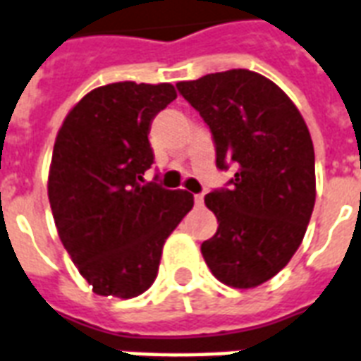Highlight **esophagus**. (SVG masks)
<instances>
[{
  "instance_id": "1",
  "label": "esophagus",
  "mask_w": 361,
  "mask_h": 361,
  "mask_svg": "<svg viewBox=\"0 0 361 361\" xmlns=\"http://www.w3.org/2000/svg\"><path fill=\"white\" fill-rule=\"evenodd\" d=\"M194 202H196V205H202V203H203L202 194H196V196H194Z\"/></svg>"
}]
</instances>
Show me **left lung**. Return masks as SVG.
<instances>
[{
  "instance_id": "left-lung-1",
  "label": "left lung",
  "mask_w": 361,
  "mask_h": 361,
  "mask_svg": "<svg viewBox=\"0 0 361 361\" xmlns=\"http://www.w3.org/2000/svg\"><path fill=\"white\" fill-rule=\"evenodd\" d=\"M211 131L216 167L235 173L205 194L219 228L202 243L216 280L261 286L291 261L316 202L314 146L305 119L276 83L226 70L177 83Z\"/></svg>"
}]
</instances>
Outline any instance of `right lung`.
<instances>
[{
  "mask_svg": "<svg viewBox=\"0 0 361 361\" xmlns=\"http://www.w3.org/2000/svg\"><path fill=\"white\" fill-rule=\"evenodd\" d=\"M177 99L171 83L119 81L87 93L53 148L49 203L68 255L97 295L131 299L158 276L165 240L194 196L145 183L150 127Z\"/></svg>",
  "mask_w": 361,
  "mask_h": 361,
  "instance_id": "add662e5",
  "label": "right lung"
}]
</instances>
